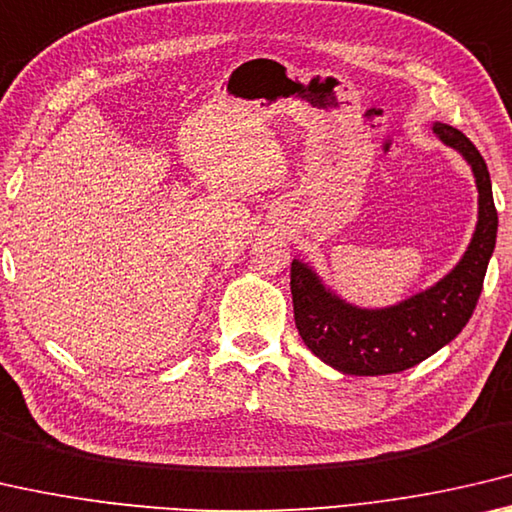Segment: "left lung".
<instances>
[{"instance_id":"8db88e82","label":"left lung","mask_w":512,"mask_h":512,"mask_svg":"<svg viewBox=\"0 0 512 512\" xmlns=\"http://www.w3.org/2000/svg\"><path fill=\"white\" fill-rule=\"evenodd\" d=\"M431 129L465 158L479 190V220L454 270L395 306L360 308L326 288L311 265L292 261L290 290L301 340L342 374L381 376L415 367L465 329L481 297L499 226L488 165L465 133L442 122Z\"/></svg>"}]
</instances>
